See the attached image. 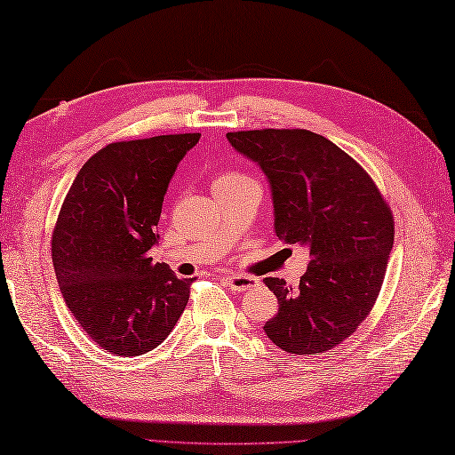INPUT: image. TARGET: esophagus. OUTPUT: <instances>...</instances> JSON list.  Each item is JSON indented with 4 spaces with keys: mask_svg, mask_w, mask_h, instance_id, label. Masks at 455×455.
Segmentation results:
<instances>
[{
    "mask_svg": "<svg viewBox=\"0 0 455 455\" xmlns=\"http://www.w3.org/2000/svg\"><path fill=\"white\" fill-rule=\"evenodd\" d=\"M224 279L231 287V291H237V293H243V291H250L259 285V279L250 275H226Z\"/></svg>",
    "mask_w": 455,
    "mask_h": 455,
    "instance_id": "esophagus-1",
    "label": "esophagus"
}]
</instances>
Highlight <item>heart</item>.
I'll list each match as a JSON object with an SVG mask.
<instances>
[{"label":"heart","instance_id":"obj_1","mask_svg":"<svg viewBox=\"0 0 455 455\" xmlns=\"http://www.w3.org/2000/svg\"><path fill=\"white\" fill-rule=\"evenodd\" d=\"M243 182H250V178L242 172H234V170H229V172H221L213 178V190H228V188H235Z\"/></svg>","mask_w":455,"mask_h":455}]
</instances>
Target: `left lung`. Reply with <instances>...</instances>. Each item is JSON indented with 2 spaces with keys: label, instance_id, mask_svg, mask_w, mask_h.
Returning <instances> with one entry per match:
<instances>
[{
  "label": "left lung",
  "instance_id": "obj_1",
  "mask_svg": "<svg viewBox=\"0 0 455 455\" xmlns=\"http://www.w3.org/2000/svg\"><path fill=\"white\" fill-rule=\"evenodd\" d=\"M226 136L267 178L275 235L311 255L299 289L263 279L279 301L263 331L291 355L331 350L379 297L394 243L388 204L361 164L321 134L263 128Z\"/></svg>",
  "mask_w": 455,
  "mask_h": 455
}]
</instances>
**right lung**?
I'll return each instance as SVG.
<instances>
[{"label": "right lung", "instance_id": "obj_1", "mask_svg": "<svg viewBox=\"0 0 455 455\" xmlns=\"http://www.w3.org/2000/svg\"><path fill=\"white\" fill-rule=\"evenodd\" d=\"M164 134L113 142L79 170L51 242L68 311L110 355L156 348L178 323L194 279L152 263L162 202L176 168L200 140Z\"/></svg>", "mask_w": 455, "mask_h": 455}]
</instances>
